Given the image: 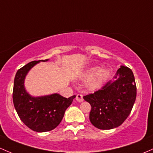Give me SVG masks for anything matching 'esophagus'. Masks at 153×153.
<instances>
[{
	"mask_svg": "<svg viewBox=\"0 0 153 153\" xmlns=\"http://www.w3.org/2000/svg\"><path fill=\"white\" fill-rule=\"evenodd\" d=\"M76 100L78 102H81L83 101V96L81 94H77L76 96Z\"/></svg>",
	"mask_w": 153,
	"mask_h": 153,
	"instance_id": "obj_1",
	"label": "esophagus"
}]
</instances>
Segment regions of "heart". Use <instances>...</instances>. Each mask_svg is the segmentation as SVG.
Here are the masks:
<instances>
[{
	"label": "heart",
	"mask_w": 153,
	"mask_h": 153,
	"mask_svg": "<svg viewBox=\"0 0 153 153\" xmlns=\"http://www.w3.org/2000/svg\"><path fill=\"white\" fill-rule=\"evenodd\" d=\"M110 70L107 68L93 66L82 73L81 78L87 79L86 87L89 90H96L101 87L110 77Z\"/></svg>",
	"instance_id": "1"
}]
</instances>
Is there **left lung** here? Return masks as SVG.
Here are the masks:
<instances>
[{
    "label": "left lung",
    "instance_id": "1",
    "mask_svg": "<svg viewBox=\"0 0 153 153\" xmlns=\"http://www.w3.org/2000/svg\"><path fill=\"white\" fill-rule=\"evenodd\" d=\"M101 89L83 97L91 106L89 119L96 128L108 130L121 125L128 117L137 97L133 72L120 66L114 76Z\"/></svg>",
    "mask_w": 153,
    "mask_h": 153
}]
</instances>
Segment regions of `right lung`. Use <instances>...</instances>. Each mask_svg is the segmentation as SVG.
I'll use <instances>...</instances> for the list:
<instances>
[{
	"instance_id": "obj_1",
	"label": "right lung",
	"mask_w": 153,
	"mask_h": 153,
	"mask_svg": "<svg viewBox=\"0 0 153 153\" xmlns=\"http://www.w3.org/2000/svg\"><path fill=\"white\" fill-rule=\"evenodd\" d=\"M30 62L16 72L13 88V102L19 118L28 128L37 132L53 130L62 120L65 110L75 96L69 98L59 94L35 97L30 95L25 88V79L32 68L40 62Z\"/></svg>"
}]
</instances>
